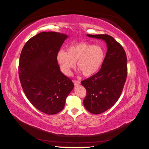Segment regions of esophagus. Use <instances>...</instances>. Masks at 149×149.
Wrapping results in <instances>:
<instances>
[{"instance_id": "esophagus-1", "label": "esophagus", "mask_w": 149, "mask_h": 149, "mask_svg": "<svg viewBox=\"0 0 149 149\" xmlns=\"http://www.w3.org/2000/svg\"><path fill=\"white\" fill-rule=\"evenodd\" d=\"M73 83H74V84L75 86H78L81 83V82L79 81H78V80H74L73 81Z\"/></svg>"}]
</instances>
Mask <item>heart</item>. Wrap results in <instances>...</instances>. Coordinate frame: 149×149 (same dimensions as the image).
<instances>
[{
    "instance_id": "b5f03b06",
    "label": "heart",
    "mask_w": 149,
    "mask_h": 149,
    "mask_svg": "<svg viewBox=\"0 0 149 149\" xmlns=\"http://www.w3.org/2000/svg\"><path fill=\"white\" fill-rule=\"evenodd\" d=\"M104 50L100 45L86 42L75 43L69 46L66 52L61 50L57 54V61L66 75L71 74V70L76 66L84 76H90L100 68L104 58Z\"/></svg>"
}]
</instances>
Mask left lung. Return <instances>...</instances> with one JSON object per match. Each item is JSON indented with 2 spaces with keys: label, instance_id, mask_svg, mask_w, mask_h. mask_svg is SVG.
I'll return each instance as SVG.
<instances>
[{
  "label": "left lung",
  "instance_id": "1",
  "mask_svg": "<svg viewBox=\"0 0 149 149\" xmlns=\"http://www.w3.org/2000/svg\"><path fill=\"white\" fill-rule=\"evenodd\" d=\"M87 35L104 40L107 47L100 71L81 82L86 90L85 108L92 114H100L113 106L123 92L127 75V56L121 45L111 36Z\"/></svg>",
  "mask_w": 149,
  "mask_h": 149
}]
</instances>
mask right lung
Instances as JSON below:
<instances>
[{
  "instance_id": "obj_1",
  "label": "right lung",
  "mask_w": 149,
  "mask_h": 149,
  "mask_svg": "<svg viewBox=\"0 0 149 149\" xmlns=\"http://www.w3.org/2000/svg\"><path fill=\"white\" fill-rule=\"evenodd\" d=\"M68 37L41 32L26 42L20 53L19 74L26 97L35 107L53 115L64 108L74 84L62 73L57 54Z\"/></svg>"
}]
</instances>
